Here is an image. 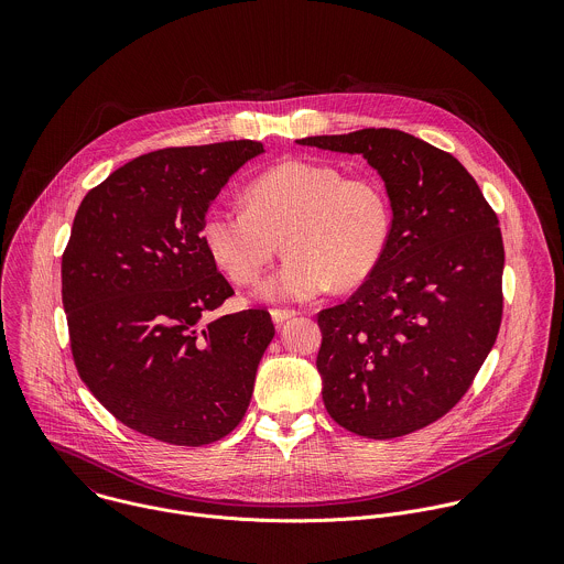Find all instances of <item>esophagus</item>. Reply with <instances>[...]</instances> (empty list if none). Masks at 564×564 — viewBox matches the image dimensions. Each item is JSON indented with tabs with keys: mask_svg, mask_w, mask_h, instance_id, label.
<instances>
[{
	"mask_svg": "<svg viewBox=\"0 0 564 564\" xmlns=\"http://www.w3.org/2000/svg\"><path fill=\"white\" fill-rule=\"evenodd\" d=\"M270 314H272V321H274V324H276V326H281V324H285V321H290L292 316H296L299 312H296V310H288V307H274Z\"/></svg>",
	"mask_w": 564,
	"mask_h": 564,
	"instance_id": "34e87169",
	"label": "esophagus"
}]
</instances>
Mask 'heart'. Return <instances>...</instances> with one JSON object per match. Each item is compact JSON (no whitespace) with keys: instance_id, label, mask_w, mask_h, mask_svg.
<instances>
[{"instance_id":"b5f03b06","label":"heart","mask_w":564,"mask_h":564,"mask_svg":"<svg viewBox=\"0 0 564 564\" xmlns=\"http://www.w3.org/2000/svg\"><path fill=\"white\" fill-rule=\"evenodd\" d=\"M390 203L379 181L339 167L288 160L257 176L246 207L214 205L200 220V243L234 283H254L279 252L281 268L259 285L268 301H307L335 283H361L381 261Z\"/></svg>"}]
</instances>
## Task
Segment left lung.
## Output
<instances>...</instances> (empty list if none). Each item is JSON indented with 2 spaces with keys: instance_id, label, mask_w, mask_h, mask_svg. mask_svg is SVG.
Masks as SVG:
<instances>
[{
  "instance_id": "1",
  "label": "left lung",
  "mask_w": 564,
  "mask_h": 564,
  "mask_svg": "<svg viewBox=\"0 0 564 564\" xmlns=\"http://www.w3.org/2000/svg\"><path fill=\"white\" fill-rule=\"evenodd\" d=\"M296 142L366 158L392 209L388 246L366 283L318 312L324 404L364 437L420 431L457 404L496 344L498 216L457 158L411 133L361 129Z\"/></svg>"
}]
</instances>
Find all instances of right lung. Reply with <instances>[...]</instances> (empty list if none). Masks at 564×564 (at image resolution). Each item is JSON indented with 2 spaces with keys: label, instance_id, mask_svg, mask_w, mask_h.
Segmentation results:
<instances>
[{
  "label": "right lung",
  "instance_id": "obj_1",
  "mask_svg": "<svg viewBox=\"0 0 564 564\" xmlns=\"http://www.w3.org/2000/svg\"><path fill=\"white\" fill-rule=\"evenodd\" d=\"M261 142L138 155L94 187L62 257V303L79 377L124 426L203 446L243 420L274 337L268 310L203 316L231 285L200 243V220Z\"/></svg>",
  "mask_w": 564,
  "mask_h": 564
}]
</instances>
